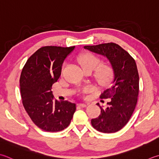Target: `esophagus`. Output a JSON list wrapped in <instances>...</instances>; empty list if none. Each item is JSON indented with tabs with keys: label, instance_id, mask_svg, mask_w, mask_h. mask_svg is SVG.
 Wrapping results in <instances>:
<instances>
[{
	"label": "esophagus",
	"instance_id": "esophagus-1",
	"mask_svg": "<svg viewBox=\"0 0 159 159\" xmlns=\"http://www.w3.org/2000/svg\"><path fill=\"white\" fill-rule=\"evenodd\" d=\"M77 105H78V106H80V107H87V104H85V103H78Z\"/></svg>",
	"mask_w": 159,
	"mask_h": 159
}]
</instances>
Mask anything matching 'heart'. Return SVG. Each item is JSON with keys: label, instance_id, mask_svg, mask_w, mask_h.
I'll return each mask as SVG.
<instances>
[{"label": "heart", "instance_id": "b5f03b06", "mask_svg": "<svg viewBox=\"0 0 159 159\" xmlns=\"http://www.w3.org/2000/svg\"><path fill=\"white\" fill-rule=\"evenodd\" d=\"M80 67L86 71H92L94 70V76L99 84L105 85L112 79L114 69L110 63H100V58L91 53H85L80 54L77 58ZM91 90L90 87H86L83 89V92H89Z\"/></svg>", "mask_w": 159, "mask_h": 159}]
</instances>
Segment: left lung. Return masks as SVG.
Returning a JSON list of instances; mask_svg holds the SVG:
<instances>
[{"label":"left lung","instance_id":"obj_1","mask_svg":"<svg viewBox=\"0 0 159 159\" xmlns=\"http://www.w3.org/2000/svg\"><path fill=\"white\" fill-rule=\"evenodd\" d=\"M84 48L106 57L114 69V80L100 96L107 98L106 108L91 120L92 125L102 133L119 131L128 122L137 103L139 76L136 62L128 52L114 43L87 45Z\"/></svg>","mask_w":159,"mask_h":159}]
</instances>
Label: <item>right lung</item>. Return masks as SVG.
<instances>
[{"label": "right lung", "mask_w": 159, "mask_h": 159, "mask_svg": "<svg viewBox=\"0 0 159 159\" xmlns=\"http://www.w3.org/2000/svg\"><path fill=\"white\" fill-rule=\"evenodd\" d=\"M75 47L45 46L28 58L20 78L25 110L35 125L46 132H60L68 127L76 104L55 100L52 85L61 74L62 65Z\"/></svg>", "instance_id": "add662e5"}]
</instances>
